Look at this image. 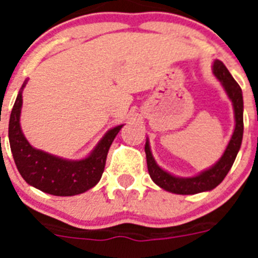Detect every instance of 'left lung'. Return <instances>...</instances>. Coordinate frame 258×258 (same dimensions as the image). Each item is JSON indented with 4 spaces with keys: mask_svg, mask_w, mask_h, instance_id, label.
Returning <instances> with one entry per match:
<instances>
[{
    "mask_svg": "<svg viewBox=\"0 0 258 258\" xmlns=\"http://www.w3.org/2000/svg\"><path fill=\"white\" fill-rule=\"evenodd\" d=\"M212 71H213L214 76L220 80L221 85L223 86L227 97H229L232 103L234 117H235L234 133L230 138L229 145L226 146V150L222 154V156L220 157V160L214 165H212L211 168L203 170V172L194 175V177H175V175L170 174L169 172H166L163 168H160L155 161L154 156H152L149 140L146 141L145 152L150 177L159 187L169 191V192L179 194V195H194V194L213 190L226 177L229 170L231 169L232 164L235 161L239 150H240L241 140H243V129H244V125H243V94H241V89L221 60L216 59L213 61Z\"/></svg>",
    "mask_w": 258,
    "mask_h": 258,
    "instance_id": "8db88e82",
    "label": "left lung"
}]
</instances>
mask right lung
Wrapping results in <instances>:
<instances>
[{
    "instance_id": "obj_1",
    "label": "right lung",
    "mask_w": 258,
    "mask_h": 258,
    "mask_svg": "<svg viewBox=\"0 0 258 258\" xmlns=\"http://www.w3.org/2000/svg\"><path fill=\"white\" fill-rule=\"evenodd\" d=\"M20 88L9 121V141L14 161L24 181L55 197H74L94 187L103 174L107 154L122 125L109 129L95 149L81 160H68L32 147L20 127L23 89Z\"/></svg>"
}]
</instances>
